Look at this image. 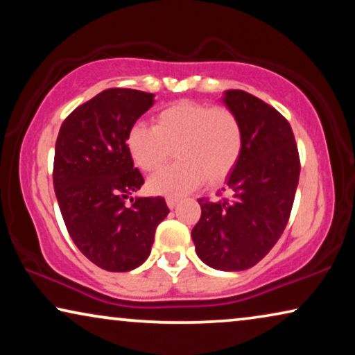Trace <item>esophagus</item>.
<instances>
[{"label": "esophagus", "instance_id": "obj_1", "mask_svg": "<svg viewBox=\"0 0 355 355\" xmlns=\"http://www.w3.org/2000/svg\"><path fill=\"white\" fill-rule=\"evenodd\" d=\"M166 203H168V207L173 210V208L176 207L178 203H179V198H178V197H168V198H166Z\"/></svg>", "mask_w": 355, "mask_h": 355}]
</instances>
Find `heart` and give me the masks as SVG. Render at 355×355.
I'll list each match as a JSON object with an SVG mask.
<instances>
[{"mask_svg":"<svg viewBox=\"0 0 355 355\" xmlns=\"http://www.w3.org/2000/svg\"><path fill=\"white\" fill-rule=\"evenodd\" d=\"M125 148L144 173L163 168L174 150L179 162L150 178L148 191L179 197L205 179L210 186L225 182L241 159L244 132L239 118L225 106L181 100L159 110L152 128L134 124Z\"/></svg>","mask_w":355,"mask_h":355,"instance_id":"obj_1","label":"heart"}]
</instances>
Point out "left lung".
<instances>
[{"label": "left lung", "instance_id": "obj_1", "mask_svg": "<svg viewBox=\"0 0 355 355\" xmlns=\"http://www.w3.org/2000/svg\"><path fill=\"white\" fill-rule=\"evenodd\" d=\"M225 105L241 121L244 148L226 179L227 198H198L192 230L198 259L221 271L259 263L283 234L293 210L300 162L293 129L273 106L244 90H226Z\"/></svg>", "mask_w": 355, "mask_h": 355}]
</instances>
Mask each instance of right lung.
<instances>
[{"label": "right lung", "mask_w": 355, "mask_h": 355, "mask_svg": "<svg viewBox=\"0 0 355 355\" xmlns=\"http://www.w3.org/2000/svg\"><path fill=\"white\" fill-rule=\"evenodd\" d=\"M153 94L103 90L77 106L56 139L53 186L67 232L82 254L106 271H130L148 259L157 226L168 216L163 197L125 198L144 178L125 137Z\"/></svg>", "instance_id": "right-lung-1"}]
</instances>
